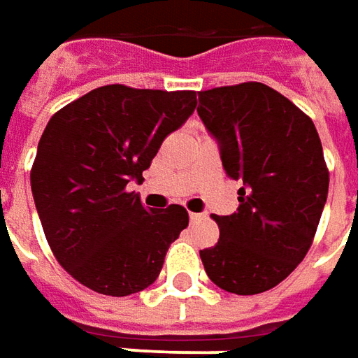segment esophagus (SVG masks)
Segmentation results:
<instances>
[{"instance_id":"esophagus-1","label":"esophagus","mask_w":358,"mask_h":358,"mask_svg":"<svg viewBox=\"0 0 358 358\" xmlns=\"http://www.w3.org/2000/svg\"><path fill=\"white\" fill-rule=\"evenodd\" d=\"M201 215L199 213H194V211H189V221H198Z\"/></svg>"}]
</instances>
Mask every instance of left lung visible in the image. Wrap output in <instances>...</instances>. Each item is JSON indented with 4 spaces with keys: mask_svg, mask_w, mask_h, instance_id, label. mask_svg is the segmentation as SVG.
Returning <instances> with one entry per match:
<instances>
[{
    "mask_svg": "<svg viewBox=\"0 0 358 358\" xmlns=\"http://www.w3.org/2000/svg\"><path fill=\"white\" fill-rule=\"evenodd\" d=\"M198 115L220 143L225 172L243 180L239 210L213 215L220 241L199 250L203 268L231 294L271 290L308 255L327 199L317 129L261 82L199 92Z\"/></svg>",
    "mask_w": 358,
    "mask_h": 358,
    "instance_id": "8db88e82",
    "label": "left lung"
}]
</instances>
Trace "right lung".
<instances>
[{
    "label": "right lung",
    "mask_w": 358,
    "mask_h": 358,
    "mask_svg": "<svg viewBox=\"0 0 358 358\" xmlns=\"http://www.w3.org/2000/svg\"><path fill=\"white\" fill-rule=\"evenodd\" d=\"M196 92L111 84L50 117L31 169V189L48 247L90 290L131 296L159 278L170 243L188 227L178 203L147 210L131 180L196 109Z\"/></svg>",
    "instance_id": "obj_1"
}]
</instances>
